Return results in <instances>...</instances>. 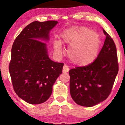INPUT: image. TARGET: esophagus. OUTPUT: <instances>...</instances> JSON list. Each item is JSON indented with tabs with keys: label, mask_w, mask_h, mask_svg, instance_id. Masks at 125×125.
Segmentation results:
<instances>
[{
	"label": "esophagus",
	"mask_w": 125,
	"mask_h": 125,
	"mask_svg": "<svg viewBox=\"0 0 125 125\" xmlns=\"http://www.w3.org/2000/svg\"><path fill=\"white\" fill-rule=\"evenodd\" d=\"M69 66L68 65H64V66H63V68H62V72L63 73H67L69 72Z\"/></svg>",
	"instance_id": "obj_1"
}]
</instances>
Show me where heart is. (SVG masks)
<instances>
[{"mask_svg":"<svg viewBox=\"0 0 125 125\" xmlns=\"http://www.w3.org/2000/svg\"><path fill=\"white\" fill-rule=\"evenodd\" d=\"M72 32L78 35L79 37L76 41H79L81 38L83 39L79 42L69 47L68 54L70 60L76 65H89L96 59L98 54L101 45L100 36L95 32L90 31L89 29L84 27H76L73 28ZM84 37H85V38ZM61 39L66 43H71L76 41L68 38L66 36H62ZM54 47L59 53L62 52V48L60 42L57 41L54 42Z\"/></svg>","mask_w":125,"mask_h":125,"instance_id":"heart-1","label":"heart"}]
</instances>
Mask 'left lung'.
Returning a JSON list of instances; mask_svg holds the SVG:
<instances>
[{"label": "left lung", "mask_w": 125, "mask_h": 125, "mask_svg": "<svg viewBox=\"0 0 125 125\" xmlns=\"http://www.w3.org/2000/svg\"><path fill=\"white\" fill-rule=\"evenodd\" d=\"M103 32L106 37L97 59L89 65L69 71L71 97L83 106L92 107L105 100L118 72L115 43L104 29Z\"/></svg>", "instance_id": "1"}]
</instances>
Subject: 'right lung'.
Instances as JSON below:
<instances>
[{
  "label": "right lung",
  "instance_id": "right-lung-1",
  "mask_svg": "<svg viewBox=\"0 0 125 125\" xmlns=\"http://www.w3.org/2000/svg\"><path fill=\"white\" fill-rule=\"evenodd\" d=\"M54 20L33 21L24 28L12 47L9 71L16 94L30 104H40L51 96L52 86L62 73L63 63L49 59L47 44Z\"/></svg>",
  "mask_w": 125,
  "mask_h": 125
}]
</instances>
